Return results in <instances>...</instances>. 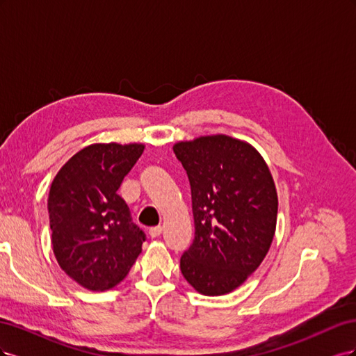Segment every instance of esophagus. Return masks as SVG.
<instances>
[{
  "instance_id": "34e87169",
  "label": "esophagus",
  "mask_w": 356,
  "mask_h": 356,
  "mask_svg": "<svg viewBox=\"0 0 356 356\" xmlns=\"http://www.w3.org/2000/svg\"><path fill=\"white\" fill-rule=\"evenodd\" d=\"M148 233H149V236H152V238H159V236L161 234V227H160V225H157V227H152Z\"/></svg>"
}]
</instances>
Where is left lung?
Listing matches in <instances>:
<instances>
[{"instance_id": "left-lung-1", "label": "left lung", "mask_w": 356, "mask_h": 356, "mask_svg": "<svg viewBox=\"0 0 356 356\" xmlns=\"http://www.w3.org/2000/svg\"><path fill=\"white\" fill-rule=\"evenodd\" d=\"M191 187L195 241L181 257V273L203 296L241 286L272 245L277 193L257 149L227 135L174 145Z\"/></svg>"}]
</instances>
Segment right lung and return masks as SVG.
<instances>
[{
  "label": "right lung",
  "mask_w": 356,
  "mask_h": 356,
  "mask_svg": "<svg viewBox=\"0 0 356 356\" xmlns=\"http://www.w3.org/2000/svg\"><path fill=\"white\" fill-rule=\"evenodd\" d=\"M144 144H92L51 182L47 208L58 264L79 285L104 291L122 282L143 251L144 232L117 195Z\"/></svg>",
  "instance_id": "obj_1"
}]
</instances>
